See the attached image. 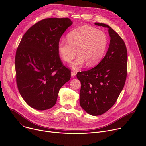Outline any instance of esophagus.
Listing matches in <instances>:
<instances>
[{"instance_id": "esophagus-1", "label": "esophagus", "mask_w": 146, "mask_h": 146, "mask_svg": "<svg viewBox=\"0 0 146 146\" xmlns=\"http://www.w3.org/2000/svg\"><path fill=\"white\" fill-rule=\"evenodd\" d=\"M76 72H71V76H72V77H74L75 76H76Z\"/></svg>"}]
</instances>
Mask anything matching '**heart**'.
I'll use <instances>...</instances> for the list:
<instances>
[{
  "label": "heart",
  "mask_w": 146,
  "mask_h": 146,
  "mask_svg": "<svg viewBox=\"0 0 146 146\" xmlns=\"http://www.w3.org/2000/svg\"><path fill=\"white\" fill-rule=\"evenodd\" d=\"M67 41H60L58 50L62 58L70 62L78 56L71 64L77 69L85 63L88 67L97 65L102 60L107 49L108 37L102 31L91 26H82L70 31L66 36Z\"/></svg>",
  "instance_id": "b5f03b06"
}]
</instances>
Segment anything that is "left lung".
Returning a JSON list of instances; mask_svg holds the SVG:
<instances>
[{"label": "left lung", "instance_id": "1", "mask_svg": "<svg viewBox=\"0 0 146 146\" xmlns=\"http://www.w3.org/2000/svg\"><path fill=\"white\" fill-rule=\"evenodd\" d=\"M109 29L110 43L103 59L95 68L78 72L81 87V107L90 115L96 116L108 111L117 101L127 75L128 55L123 40L110 26L95 23Z\"/></svg>", "mask_w": 146, "mask_h": 146}]
</instances>
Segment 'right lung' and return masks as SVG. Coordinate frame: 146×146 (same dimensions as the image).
I'll return each mask as SVG.
<instances>
[{"mask_svg":"<svg viewBox=\"0 0 146 146\" xmlns=\"http://www.w3.org/2000/svg\"><path fill=\"white\" fill-rule=\"evenodd\" d=\"M72 24L68 18L42 19L20 41L15 58L17 84L22 98L35 109L53 107L60 88L70 79V70L59 58L58 45Z\"/></svg>","mask_w":146,"mask_h":146,"instance_id":"add662e5","label":"right lung"}]
</instances>
